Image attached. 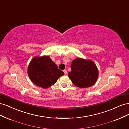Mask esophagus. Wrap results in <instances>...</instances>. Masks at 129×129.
<instances>
[{
  "label": "esophagus",
  "instance_id": "obj_1",
  "mask_svg": "<svg viewBox=\"0 0 129 129\" xmlns=\"http://www.w3.org/2000/svg\"><path fill=\"white\" fill-rule=\"evenodd\" d=\"M63 72H64V73L65 75H66V74H67V70H66V69H64V71H63Z\"/></svg>",
  "mask_w": 129,
  "mask_h": 129
}]
</instances>
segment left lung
Instances as JSON below:
<instances>
[{
	"label": "left lung",
	"mask_w": 129,
	"mask_h": 129,
	"mask_svg": "<svg viewBox=\"0 0 129 129\" xmlns=\"http://www.w3.org/2000/svg\"><path fill=\"white\" fill-rule=\"evenodd\" d=\"M71 69L68 77L77 87L85 88L91 87L98 79V69L94 62L90 60L76 58L72 61Z\"/></svg>",
	"instance_id": "obj_1"
}]
</instances>
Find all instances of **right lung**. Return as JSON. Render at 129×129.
Wrapping results in <instances>:
<instances>
[{
	"mask_svg": "<svg viewBox=\"0 0 129 129\" xmlns=\"http://www.w3.org/2000/svg\"><path fill=\"white\" fill-rule=\"evenodd\" d=\"M27 73L33 83L44 89L55 84L64 75L48 56L34 57L28 65Z\"/></svg>",
	"mask_w": 129,
	"mask_h": 129,
	"instance_id": "obj_1",
	"label": "right lung"
}]
</instances>
